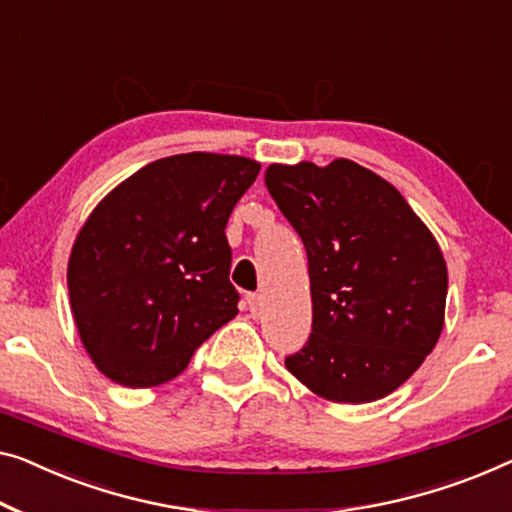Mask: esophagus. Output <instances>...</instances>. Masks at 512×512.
<instances>
[{
  "label": "esophagus",
  "instance_id": "esophagus-1",
  "mask_svg": "<svg viewBox=\"0 0 512 512\" xmlns=\"http://www.w3.org/2000/svg\"><path fill=\"white\" fill-rule=\"evenodd\" d=\"M246 301H248V310H250V315H253V317H259V315H262V308H264V299H262V294H248V296H246Z\"/></svg>",
  "mask_w": 512,
  "mask_h": 512
}]
</instances>
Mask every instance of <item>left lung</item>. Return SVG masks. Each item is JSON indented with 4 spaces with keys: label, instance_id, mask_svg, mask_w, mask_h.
<instances>
[{
    "label": "left lung",
    "instance_id": "left-lung-1",
    "mask_svg": "<svg viewBox=\"0 0 512 512\" xmlns=\"http://www.w3.org/2000/svg\"><path fill=\"white\" fill-rule=\"evenodd\" d=\"M264 181L308 253L312 333L287 370L331 402L386 398L444 329L439 243L391 183L347 158L271 165Z\"/></svg>",
    "mask_w": 512,
    "mask_h": 512
}]
</instances>
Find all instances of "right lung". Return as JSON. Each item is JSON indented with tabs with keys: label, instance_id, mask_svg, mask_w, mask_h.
Here are the masks:
<instances>
[{
	"label": "right lung",
	"instance_id": "obj_1",
	"mask_svg": "<svg viewBox=\"0 0 512 512\" xmlns=\"http://www.w3.org/2000/svg\"><path fill=\"white\" fill-rule=\"evenodd\" d=\"M257 174L259 163L243 156L160 158L91 211L68 259V296L105 377L165 384L236 317L225 227Z\"/></svg>",
	"mask_w": 512,
	"mask_h": 512
}]
</instances>
